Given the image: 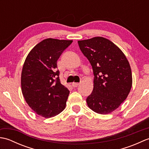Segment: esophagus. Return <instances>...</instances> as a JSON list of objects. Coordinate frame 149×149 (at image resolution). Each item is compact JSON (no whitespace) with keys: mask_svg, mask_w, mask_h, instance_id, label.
Returning a JSON list of instances; mask_svg holds the SVG:
<instances>
[{"mask_svg":"<svg viewBox=\"0 0 149 149\" xmlns=\"http://www.w3.org/2000/svg\"><path fill=\"white\" fill-rule=\"evenodd\" d=\"M80 84L79 83H72V86L73 87H74V88H76V87H77Z\"/></svg>","mask_w":149,"mask_h":149,"instance_id":"obj_1","label":"esophagus"}]
</instances>
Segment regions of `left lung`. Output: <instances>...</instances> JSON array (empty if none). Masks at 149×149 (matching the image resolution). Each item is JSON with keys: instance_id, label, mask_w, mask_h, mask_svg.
<instances>
[{"instance_id": "left-lung-1", "label": "left lung", "mask_w": 149, "mask_h": 149, "mask_svg": "<svg viewBox=\"0 0 149 149\" xmlns=\"http://www.w3.org/2000/svg\"><path fill=\"white\" fill-rule=\"evenodd\" d=\"M79 48L92 66V93L87 97L94 112L107 115L120 106L130 92L132 72L124 54L111 41L103 37L78 41Z\"/></svg>"}]
</instances>
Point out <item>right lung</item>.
<instances>
[{
  "instance_id": "right-lung-1",
  "label": "right lung",
  "mask_w": 149,
  "mask_h": 149,
  "mask_svg": "<svg viewBox=\"0 0 149 149\" xmlns=\"http://www.w3.org/2000/svg\"><path fill=\"white\" fill-rule=\"evenodd\" d=\"M72 40L47 38L28 54L21 74L22 91L28 105L44 118L65 109L69 90L63 85L57 61Z\"/></svg>"
}]
</instances>
